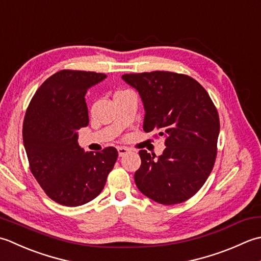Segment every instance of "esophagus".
<instances>
[{
  "label": "esophagus",
  "instance_id": "1",
  "mask_svg": "<svg viewBox=\"0 0 261 261\" xmlns=\"http://www.w3.org/2000/svg\"><path fill=\"white\" fill-rule=\"evenodd\" d=\"M117 151H118L119 156H124V155H126L127 152H128V148H126L124 146H118L117 147Z\"/></svg>",
  "mask_w": 261,
  "mask_h": 261
}]
</instances>
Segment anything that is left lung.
Listing matches in <instances>:
<instances>
[{
    "label": "left lung",
    "mask_w": 261,
    "mask_h": 261,
    "mask_svg": "<svg viewBox=\"0 0 261 261\" xmlns=\"http://www.w3.org/2000/svg\"><path fill=\"white\" fill-rule=\"evenodd\" d=\"M121 79L142 99L143 129L159 130L167 146L159 156L140 151L137 188L163 205L182 203L201 188L214 166L220 134L215 106L206 90L184 74L155 71Z\"/></svg>",
    "instance_id": "left-lung-1"
}]
</instances>
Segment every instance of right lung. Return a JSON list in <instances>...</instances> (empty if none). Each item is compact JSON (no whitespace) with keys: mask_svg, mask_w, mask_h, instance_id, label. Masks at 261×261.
Listing matches in <instances>:
<instances>
[{"mask_svg":"<svg viewBox=\"0 0 261 261\" xmlns=\"http://www.w3.org/2000/svg\"><path fill=\"white\" fill-rule=\"evenodd\" d=\"M106 74L63 70L37 90L23 121V145L34 177L49 198L81 206L102 191L118 156L115 147L86 152L77 130L89 124L84 95Z\"/></svg>","mask_w":261,"mask_h":261,"instance_id":"right-lung-1","label":"right lung"}]
</instances>
